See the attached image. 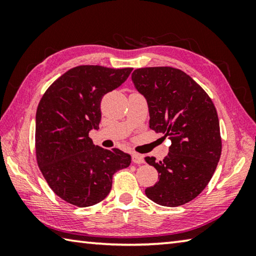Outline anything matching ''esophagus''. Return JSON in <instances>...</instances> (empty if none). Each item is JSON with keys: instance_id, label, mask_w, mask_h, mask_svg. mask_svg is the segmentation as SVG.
I'll use <instances>...</instances> for the list:
<instances>
[{"instance_id": "obj_1", "label": "esophagus", "mask_w": 256, "mask_h": 256, "mask_svg": "<svg viewBox=\"0 0 256 256\" xmlns=\"http://www.w3.org/2000/svg\"><path fill=\"white\" fill-rule=\"evenodd\" d=\"M132 162L134 164H144V158L142 154H132Z\"/></svg>"}]
</instances>
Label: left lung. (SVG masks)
Listing matches in <instances>:
<instances>
[{
    "mask_svg": "<svg viewBox=\"0 0 256 256\" xmlns=\"http://www.w3.org/2000/svg\"><path fill=\"white\" fill-rule=\"evenodd\" d=\"M132 81L148 102L150 128L172 141L162 160L144 158L158 172V182L146 188V196L160 206H183L206 188L222 154L216 107L204 90L178 68H136Z\"/></svg>",
    "mask_w": 256,
    "mask_h": 256,
    "instance_id": "1",
    "label": "left lung"
}]
</instances>
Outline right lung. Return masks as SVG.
Returning <instances> with one entry per match:
<instances>
[{
	"label": "right lung",
	"instance_id": "obj_1",
	"mask_svg": "<svg viewBox=\"0 0 256 256\" xmlns=\"http://www.w3.org/2000/svg\"><path fill=\"white\" fill-rule=\"evenodd\" d=\"M132 68L79 66L66 71L42 94L36 112L38 167L56 196L70 204H97L110 192L112 175L131 164L120 149L94 146L100 102L128 79Z\"/></svg>",
	"mask_w": 256,
	"mask_h": 256
}]
</instances>
